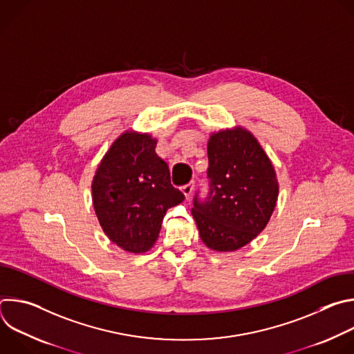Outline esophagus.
<instances>
[{
    "mask_svg": "<svg viewBox=\"0 0 354 354\" xmlns=\"http://www.w3.org/2000/svg\"><path fill=\"white\" fill-rule=\"evenodd\" d=\"M193 189H194V183H193V182H190V183H187V185L182 186V193H183L186 197H190V194H192Z\"/></svg>",
    "mask_w": 354,
    "mask_h": 354,
    "instance_id": "esophagus-1",
    "label": "esophagus"
}]
</instances>
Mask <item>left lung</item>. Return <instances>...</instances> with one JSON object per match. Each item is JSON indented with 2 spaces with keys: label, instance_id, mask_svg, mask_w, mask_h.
I'll use <instances>...</instances> for the list:
<instances>
[{
  "label": "left lung",
  "instance_id": "left-lung-1",
  "mask_svg": "<svg viewBox=\"0 0 354 354\" xmlns=\"http://www.w3.org/2000/svg\"><path fill=\"white\" fill-rule=\"evenodd\" d=\"M207 156L209 193L205 201L194 196L192 214L207 248L232 252L268 225L279 182L262 145L243 127L213 133Z\"/></svg>",
  "mask_w": 354,
  "mask_h": 354
}]
</instances>
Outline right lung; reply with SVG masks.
Instances as JSON below:
<instances>
[{
	"label": "right lung",
	"mask_w": 354,
	"mask_h": 354,
	"mask_svg": "<svg viewBox=\"0 0 354 354\" xmlns=\"http://www.w3.org/2000/svg\"><path fill=\"white\" fill-rule=\"evenodd\" d=\"M157 138L137 131L120 134L97 165L92 201L108 238L127 252L154 246L167 210L185 196L171 183L169 168L156 154Z\"/></svg>",
	"instance_id": "1"
}]
</instances>
